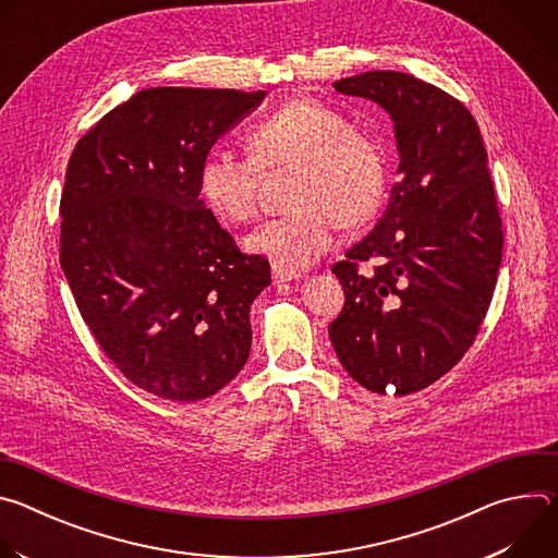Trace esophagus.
I'll use <instances>...</instances> for the list:
<instances>
[{
	"label": "esophagus",
	"instance_id": "esophagus-1",
	"mask_svg": "<svg viewBox=\"0 0 558 558\" xmlns=\"http://www.w3.org/2000/svg\"><path fill=\"white\" fill-rule=\"evenodd\" d=\"M295 280H300V274L274 265V282H276V284H280V282H295Z\"/></svg>",
	"mask_w": 558,
	"mask_h": 558
}]
</instances>
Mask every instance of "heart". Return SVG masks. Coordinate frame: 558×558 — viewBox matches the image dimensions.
I'll return each mask as SVG.
<instances>
[{
	"instance_id": "1",
	"label": "heart",
	"mask_w": 558,
	"mask_h": 558,
	"mask_svg": "<svg viewBox=\"0 0 558 558\" xmlns=\"http://www.w3.org/2000/svg\"><path fill=\"white\" fill-rule=\"evenodd\" d=\"M252 156L214 147L198 170L205 203L231 222L258 211L263 174L291 172V214L260 225L245 238L252 254L298 271L320 260L344 227L368 218L384 194V158L377 143L353 130L336 108L295 99L250 132Z\"/></svg>"
}]
</instances>
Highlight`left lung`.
Returning <instances> with one entry per match:
<instances>
[{
  "label": "left lung",
  "instance_id": "left-lung-1",
  "mask_svg": "<svg viewBox=\"0 0 558 558\" xmlns=\"http://www.w3.org/2000/svg\"><path fill=\"white\" fill-rule=\"evenodd\" d=\"M333 88L388 112L400 181L333 267L347 300L329 338L357 384L409 395L461 360L493 300L504 233L488 154L468 108L413 74L373 70ZM368 257L380 267L362 277Z\"/></svg>",
  "mask_w": 558,
  "mask_h": 558
}]
</instances>
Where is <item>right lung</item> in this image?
Segmentation results:
<instances>
[{
  "instance_id": "right-lung-1",
  "label": "right lung",
  "mask_w": 558,
  "mask_h": 558,
  "mask_svg": "<svg viewBox=\"0 0 558 558\" xmlns=\"http://www.w3.org/2000/svg\"><path fill=\"white\" fill-rule=\"evenodd\" d=\"M265 97L147 88L70 156L61 269L106 355L163 400H205L247 364L250 306L271 267L235 247L198 196V170Z\"/></svg>"
}]
</instances>
